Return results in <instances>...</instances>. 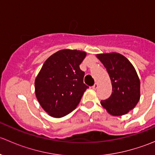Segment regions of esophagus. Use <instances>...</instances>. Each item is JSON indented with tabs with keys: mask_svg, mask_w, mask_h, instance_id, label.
<instances>
[{
	"mask_svg": "<svg viewBox=\"0 0 155 155\" xmlns=\"http://www.w3.org/2000/svg\"><path fill=\"white\" fill-rule=\"evenodd\" d=\"M97 87H98V84L97 83V82H96V83L94 84V85H93V86H92V88H93V89H94V90H96V89L97 88Z\"/></svg>",
	"mask_w": 155,
	"mask_h": 155,
	"instance_id": "1",
	"label": "esophagus"
}]
</instances>
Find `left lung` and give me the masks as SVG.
<instances>
[{
  "label": "left lung",
  "instance_id": "8db88e82",
  "mask_svg": "<svg viewBox=\"0 0 155 155\" xmlns=\"http://www.w3.org/2000/svg\"><path fill=\"white\" fill-rule=\"evenodd\" d=\"M112 82L111 96L101 104L110 115L120 116L134 109L140 98V81L135 68L127 58L116 52L98 54Z\"/></svg>",
  "mask_w": 155,
  "mask_h": 155
}]
</instances>
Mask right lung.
Listing matches in <instances>:
<instances>
[{"mask_svg":"<svg viewBox=\"0 0 155 155\" xmlns=\"http://www.w3.org/2000/svg\"><path fill=\"white\" fill-rule=\"evenodd\" d=\"M86 52L63 49L51 54L36 77L35 94L42 108L51 117L61 118L74 110L84 92L85 72L79 65Z\"/></svg>","mask_w":155,"mask_h":155,"instance_id":"add662e5","label":"right lung"}]
</instances>
